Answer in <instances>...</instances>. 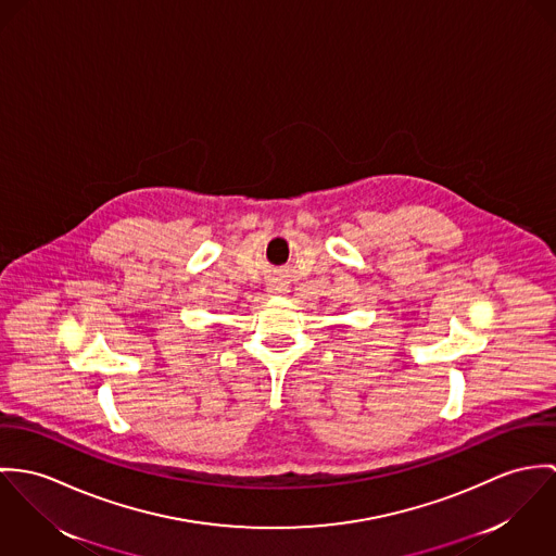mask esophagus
<instances>
[{
    "label": "esophagus",
    "instance_id": "34e87169",
    "mask_svg": "<svg viewBox=\"0 0 556 556\" xmlns=\"http://www.w3.org/2000/svg\"><path fill=\"white\" fill-rule=\"evenodd\" d=\"M268 292L270 294H283V292H288V286L283 281H273V283H268Z\"/></svg>",
    "mask_w": 556,
    "mask_h": 556
}]
</instances>
